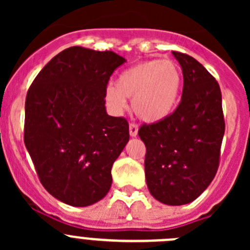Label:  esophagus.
<instances>
[{"label":"esophagus","mask_w":250,"mask_h":250,"mask_svg":"<svg viewBox=\"0 0 250 250\" xmlns=\"http://www.w3.org/2000/svg\"><path fill=\"white\" fill-rule=\"evenodd\" d=\"M129 134L130 137H137L138 135V125H134V123L129 125Z\"/></svg>","instance_id":"esophagus-1"}]
</instances>
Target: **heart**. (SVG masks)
I'll use <instances>...</instances> for the list:
<instances>
[{"instance_id":"heart-1","label":"heart","mask_w":250,"mask_h":250,"mask_svg":"<svg viewBox=\"0 0 250 250\" xmlns=\"http://www.w3.org/2000/svg\"><path fill=\"white\" fill-rule=\"evenodd\" d=\"M183 88V74L169 59H151L125 69L107 85L105 99L115 112L127 106L125 98H132V109L146 122L156 123L169 117L176 109Z\"/></svg>"}]
</instances>
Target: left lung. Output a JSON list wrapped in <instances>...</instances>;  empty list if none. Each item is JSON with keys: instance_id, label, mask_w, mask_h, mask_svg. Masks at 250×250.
Here are the masks:
<instances>
[{"instance_id": "1", "label": "left lung", "mask_w": 250, "mask_h": 250, "mask_svg": "<svg viewBox=\"0 0 250 250\" xmlns=\"http://www.w3.org/2000/svg\"><path fill=\"white\" fill-rule=\"evenodd\" d=\"M184 76L181 102L161 122L144 125L145 178L151 195L168 206L195 201L215 176L225 133L221 90L195 58L173 52Z\"/></svg>"}]
</instances>
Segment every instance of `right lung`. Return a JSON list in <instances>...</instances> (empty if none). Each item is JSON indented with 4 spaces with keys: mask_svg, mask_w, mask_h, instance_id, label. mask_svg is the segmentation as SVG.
I'll use <instances>...</instances> for the list:
<instances>
[{
    "mask_svg": "<svg viewBox=\"0 0 250 250\" xmlns=\"http://www.w3.org/2000/svg\"><path fill=\"white\" fill-rule=\"evenodd\" d=\"M125 62L110 50L66 48L27 90L25 146L42 185L62 203L87 207L109 192L111 168L129 140V125L107 115L105 90Z\"/></svg>",
    "mask_w": 250,
    "mask_h": 250,
    "instance_id": "1",
    "label": "right lung"
}]
</instances>
